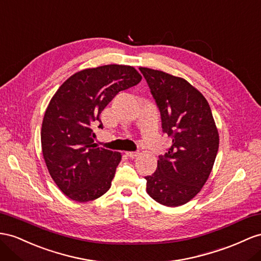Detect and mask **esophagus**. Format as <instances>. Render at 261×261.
I'll use <instances>...</instances> for the list:
<instances>
[{"instance_id": "34e87169", "label": "esophagus", "mask_w": 261, "mask_h": 261, "mask_svg": "<svg viewBox=\"0 0 261 261\" xmlns=\"http://www.w3.org/2000/svg\"><path fill=\"white\" fill-rule=\"evenodd\" d=\"M126 155H128L129 158H131V159H135V158H137L138 156V154H139V152H126L125 153Z\"/></svg>"}]
</instances>
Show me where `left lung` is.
<instances>
[{
    "label": "left lung",
    "instance_id": "obj_1",
    "mask_svg": "<svg viewBox=\"0 0 261 261\" xmlns=\"http://www.w3.org/2000/svg\"><path fill=\"white\" fill-rule=\"evenodd\" d=\"M159 106L162 128L171 148L158 160V169L145 176L146 193L169 207L194 198L213 170L219 135L206 98L184 78L146 67L139 68Z\"/></svg>",
    "mask_w": 261,
    "mask_h": 261
}]
</instances>
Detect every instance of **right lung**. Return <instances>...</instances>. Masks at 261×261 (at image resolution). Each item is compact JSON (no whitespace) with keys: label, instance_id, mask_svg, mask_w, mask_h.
Here are the masks:
<instances>
[{"label":"right lung","instance_id":"right-lung-1","mask_svg":"<svg viewBox=\"0 0 261 261\" xmlns=\"http://www.w3.org/2000/svg\"><path fill=\"white\" fill-rule=\"evenodd\" d=\"M132 66L105 65L77 71L59 87L45 111L41 142L49 174L64 194L89 202L110 189L121 153L93 143L91 126L119 91L141 82Z\"/></svg>","mask_w":261,"mask_h":261}]
</instances>
